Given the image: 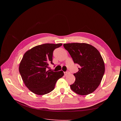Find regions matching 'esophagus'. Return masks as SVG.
Masks as SVG:
<instances>
[{"mask_svg":"<svg viewBox=\"0 0 121 121\" xmlns=\"http://www.w3.org/2000/svg\"><path fill=\"white\" fill-rule=\"evenodd\" d=\"M69 74V72H64V74L65 76H67L68 74Z\"/></svg>","mask_w":121,"mask_h":121,"instance_id":"34e87169","label":"esophagus"}]
</instances>
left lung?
Instances as JSON below:
<instances>
[{
  "label": "left lung",
  "mask_w": 121,
  "mask_h": 121,
  "mask_svg": "<svg viewBox=\"0 0 121 121\" xmlns=\"http://www.w3.org/2000/svg\"><path fill=\"white\" fill-rule=\"evenodd\" d=\"M74 63L80 66L74 74L75 81L70 85L71 89L79 95H86L92 93L99 85L103 77L105 66L98 50L85 43L64 44Z\"/></svg>",
  "instance_id": "left-lung-1"
}]
</instances>
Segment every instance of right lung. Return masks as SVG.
Returning <instances> with one entry per match:
<instances>
[{"label":"right lung","mask_w":121,"mask_h":121,"mask_svg":"<svg viewBox=\"0 0 121 121\" xmlns=\"http://www.w3.org/2000/svg\"><path fill=\"white\" fill-rule=\"evenodd\" d=\"M62 43H46L36 46L24 54L19 65L22 79L29 90L41 95L52 91L57 80L64 75L60 71H46L50 63H52L53 50Z\"/></svg>","instance_id":"add662e5"}]
</instances>
